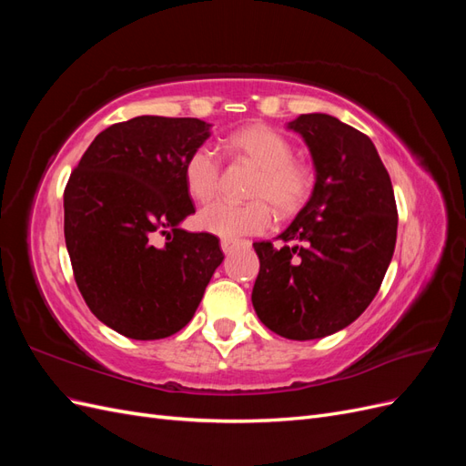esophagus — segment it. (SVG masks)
<instances>
[{"mask_svg":"<svg viewBox=\"0 0 466 466\" xmlns=\"http://www.w3.org/2000/svg\"><path fill=\"white\" fill-rule=\"evenodd\" d=\"M247 245H248L247 241H238V238H221V250L225 255H229V252H233L235 248L247 247Z\"/></svg>","mask_w":466,"mask_h":466,"instance_id":"obj_1","label":"esophagus"}]
</instances>
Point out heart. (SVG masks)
I'll use <instances>...</instances> for the list:
<instances>
[{"instance_id": "obj_1", "label": "heart", "mask_w": 466, "mask_h": 466, "mask_svg": "<svg viewBox=\"0 0 466 466\" xmlns=\"http://www.w3.org/2000/svg\"><path fill=\"white\" fill-rule=\"evenodd\" d=\"M228 149L260 167L250 188L255 200L219 198L206 204L198 214V225L204 231L225 238L264 233L274 221L272 204L289 214L301 208L311 194V171L293 159L289 139L270 126L257 124L237 130L228 139ZM221 168V153L216 146L200 144L190 151L182 167V177L192 198L206 202L219 190Z\"/></svg>"}]
</instances>
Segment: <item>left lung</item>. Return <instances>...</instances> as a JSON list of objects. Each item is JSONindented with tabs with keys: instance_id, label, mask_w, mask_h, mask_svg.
<instances>
[{
	"instance_id": "left-lung-1",
	"label": "left lung",
	"mask_w": 466,
	"mask_h": 466,
	"mask_svg": "<svg viewBox=\"0 0 466 466\" xmlns=\"http://www.w3.org/2000/svg\"><path fill=\"white\" fill-rule=\"evenodd\" d=\"M311 149V198L279 235L255 243L260 258L252 305L272 332L315 340L354 322L373 301L397 243L390 177L371 139L330 115L289 122Z\"/></svg>"
}]
</instances>
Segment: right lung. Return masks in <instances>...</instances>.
Here are the masks:
<instances>
[{"mask_svg":"<svg viewBox=\"0 0 466 466\" xmlns=\"http://www.w3.org/2000/svg\"><path fill=\"white\" fill-rule=\"evenodd\" d=\"M208 130L198 118L112 124L69 175L64 235L76 284L91 313L126 338L185 329L223 260L216 235L177 228L196 211L182 167Z\"/></svg>","mask_w":466,"mask_h":466,"instance_id":"1","label":"right lung"}]
</instances>
